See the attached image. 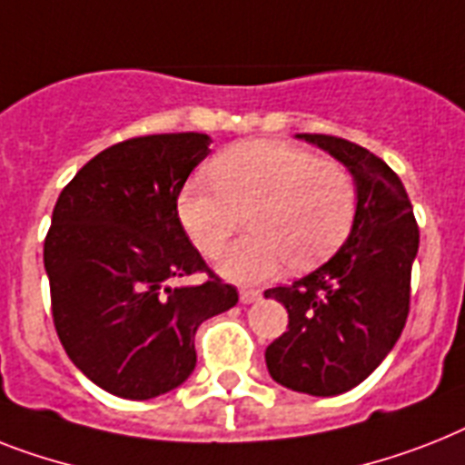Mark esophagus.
<instances>
[{
    "label": "esophagus",
    "mask_w": 465,
    "mask_h": 465,
    "mask_svg": "<svg viewBox=\"0 0 465 465\" xmlns=\"http://www.w3.org/2000/svg\"><path fill=\"white\" fill-rule=\"evenodd\" d=\"M260 298V292H255V289H241V301L243 303H255Z\"/></svg>",
    "instance_id": "esophagus-1"
}]
</instances>
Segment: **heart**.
Here are the masks:
<instances>
[{
  "label": "heart",
  "mask_w": 465,
  "mask_h": 465,
  "mask_svg": "<svg viewBox=\"0 0 465 465\" xmlns=\"http://www.w3.org/2000/svg\"><path fill=\"white\" fill-rule=\"evenodd\" d=\"M210 181H191L176 213L205 258H220L248 213V239L222 260L233 282H262L286 262L318 265L337 251L356 220L358 191L349 169L311 150L274 141L229 147L210 164Z\"/></svg>",
  "instance_id": "1"
}]
</instances>
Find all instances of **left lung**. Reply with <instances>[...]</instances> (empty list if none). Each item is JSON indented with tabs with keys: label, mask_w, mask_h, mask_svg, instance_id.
<instances>
[{
	"label": "left lung",
	"mask_w": 465,
	"mask_h": 465,
	"mask_svg": "<svg viewBox=\"0 0 465 465\" xmlns=\"http://www.w3.org/2000/svg\"><path fill=\"white\" fill-rule=\"evenodd\" d=\"M298 138L353 173L356 220L322 267L265 292L289 311L286 331L267 346L265 361L272 380L289 390L337 396L363 382L401 337L420 232L401 179L380 157L337 135Z\"/></svg>",
	"instance_id": "1"
}]
</instances>
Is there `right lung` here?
<instances>
[{
    "mask_svg": "<svg viewBox=\"0 0 465 465\" xmlns=\"http://www.w3.org/2000/svg\"><path fill=\"white\" fill-rule=\"evenodd\" d=\"M205 134L138 135L64 186L45 236L52 320L83 375L122 399L172 391L195 368V331L239 303L179 222L176 200L210 154ZM205 273L200 285L173 278Z\"/></svg>",
    "mask_w": 465,
    "mask_h": 465,
    "instance_id": "right-lung-1",
    "label": "right lung"
}]
</instances>
